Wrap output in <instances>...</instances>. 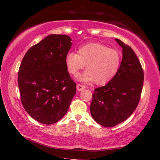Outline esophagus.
Returning <instances> with one entry per match:
<instances>
[{
	"instance_id": "obj_1",
	"label": "esophagus",
	"mask_w": 160,
	"mask_h": 160,
	"mask_svg": "<svg viewBox=\"0 0 160 160\" xmlns=\"http://www.w3.org/2000/svg\"><path fill=\"white\" fill-rule=\"evenodd\" d=\"M76 88H77V90L78 91H82V90H84V89H85L86 87H84V86H83V85H82V84H77Z\"/></svg>"
}]
</instances>
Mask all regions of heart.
<instances>
[{
  "label": "heart",
  "mask_w": 160,
  "mask_h": 160,
  "mask_svg": "<svg viewBox=\"0 0 160 160\" xmlns=\"http://www.w3.org/2000/svg\"><path fill=\"white\" fill-rule=\"evenodd\" d=\"M68 71L74 76L86 65V71L78 80L82 82L95 81L104 84L113 79L120 65V55L116 50L100 43H89L81 47L78 53L69 52L64 59Z\"/></svg>",
  "instance_id": "obj_1"
}]
</instances>
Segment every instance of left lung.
I'll return each instance as SVG.
<instances>
[{
	"label": "left lung",
	"mask_w": 160,
	"mask_h": 160,
	"mask_svg": "<svg viewBox=\"0 0 160 160\" xmlns=\"http://www.w3.org/2000/svg\"><path fill=\"white\" fill-rule=\"evenodd\" d=\"M122 48V60L116 75L106 85L94 89L90 106L98 124L112 127L127 120L137 108L143 87L144 72L130 47L115 38Z\"/></svg>",
	"instance_id": "1"
}]
</instances>
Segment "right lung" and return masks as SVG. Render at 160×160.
Returning a JSON list of instances; mask_svg holds the SVG:
<instances>
[{"label":"right lung","instance_id":"obj_1","mask_svg":"<svg viewBox=\"0 0 160 160\" xmlns=\"http://www.w3.org/2000/svg\"><path fill=\"white\" fill-rule=\"evenodd\" d=\"M67 35L51 34L32 47L18 75L23 107L35 120L56 123L67 113L76 92L64 59L72 45Z\"/></svg>","mask_w":160,"mask_h":160}]
</instances>
